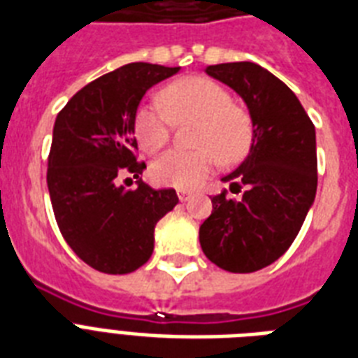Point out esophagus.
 <instances>
[{
	"mask_svg": "<svg viewBox=\"0 0 358 358\" xmlns=\"http://www.w3.org/2000/svg\"><path fill=\"white\" fill-rule=\"evenodd\" d=\"M177 196H179L181 201H188V199L192 197V192H190V190H185V188H179V190H177Z\"/></svg>",
	"mask_w": 358,
	"mask_h": 358,
	"instance_id": "obj_1",
	"label": "esophagus"
}]
</instances>
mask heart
I'll use <instances>...</instances> for the list:
<instances>
[{"instance_id": "b5f03b06", "label": "heart", "mask_w": 358, "mask_h": 358, "mask_svg": "<svg viewBox=\"0 0 358 358\" xmlns=\"http://www.w3.org/2000/svg\"><path fill=\"white\" fill-rule=\"evenodd\" d=\"M162 105H142L134 118L136 136L145 151L162 150L173 124L197 122L196 151H168L151 164L157 182L190 188L210 176L216 162L236 164L253 144V120L248 108L233 101L227 88L207 77H187L166 88Z\"/></svg>"}]
</instances>
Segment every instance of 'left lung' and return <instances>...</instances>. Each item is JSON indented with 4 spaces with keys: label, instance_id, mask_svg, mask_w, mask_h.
<instances>
[{
    "label": "left lung",
    "instance_id": "1",
    "mask_svg": "<svg viewBox=\"0 0 358 358\" xmlns=\"http://www.w3.org/2000/svg\"><path fill=\"white\" fill-rule=\"evenodd\" d=\"M250 108L253 144L244 162L225 176L231 192L210 197L213 213L199 227L210 262L251 273L275 262L292 245L318 187L316 131L290 88L255 62L207 66Z\"/></svg>",
    "mask_w": 358,
    "mask_h": 358
}]
</instances>
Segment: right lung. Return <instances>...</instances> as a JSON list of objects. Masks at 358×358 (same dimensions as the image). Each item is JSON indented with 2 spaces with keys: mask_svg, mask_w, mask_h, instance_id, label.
<instances>
[{
  "mask_svg": "<svg viewBox=\"0 0 358 358\" xmlns=\"http://www.w3.org/2000/svg\"><path fill=\"white\" fill-rule=\"evenodd\" d=\"M179 68L131 62L88 83L57 114L48 188L57 225L94 270L124 275L150 260L157 222L179 203L173 188L153 190L136 161L134 118L144 94ZM131 173L134 191L117 187Z\"/></svg>",
  "mask_w": 358,
  "mask_h": 358,
  "instance_id": "1",
  "label": "right lung"
}]
</instances>
